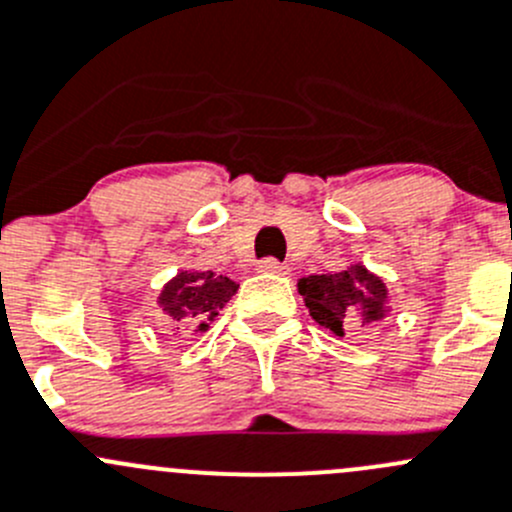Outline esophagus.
Instances as JSON below:
<instances>
[{"label":"esophagus","mask_w":512,"mask_h":512,"mask_svg":"<svg viewBox=\"0 0 512 512\" xmlns=\"http://www.w3.org/2000/svg\"><path fill=\"white\" fill-rule=\"evenodd\" d=\"M257 270L267 272V275H290V267L282 265V262L275 260V257H265V260L257 265Z\"/></svg>","instance_id":"esophagus-1"}]
</instances>
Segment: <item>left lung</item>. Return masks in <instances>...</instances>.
Wrapping results in <instances>:
<instances>
[{"label":"left lung","instance_id":"1","mask_svg":"<svg viewBox=\"0 0 512 512\" xmlns=\"http://www.w3.org/2000/svg\"><path fill=\"white\" fill-rule=\"evenodd\" d=\"M297 287L312 320L335 335H345L347 327L357 320H380L388 307V290L382 280L362 265H352L335 275L302 277Z\"/></svg>","mask_w":512,"mask_h":512}]
</instances>
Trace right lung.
I'll return each instance as SVG.
<instances>
[{"instance_id":"right-lung-1","label":"right lung","mask_w":512,"mask_h":512,"mask_svg":"<svg viewBox=\"0 0 512 512\" xmlns=\"http://www.w3.org/2000/svg\"><path fill=\"white\" fill-rule=\"evenodd\" d=\"M237 292V285L230 277L215 275V272H197L185 270L167 282L160 295V305L165 307L172 320H212L220 307L227 305L232 295ZM205 322L200 330H205ZM180 330V327H177Z\"/></svg>"}]
</instances>
